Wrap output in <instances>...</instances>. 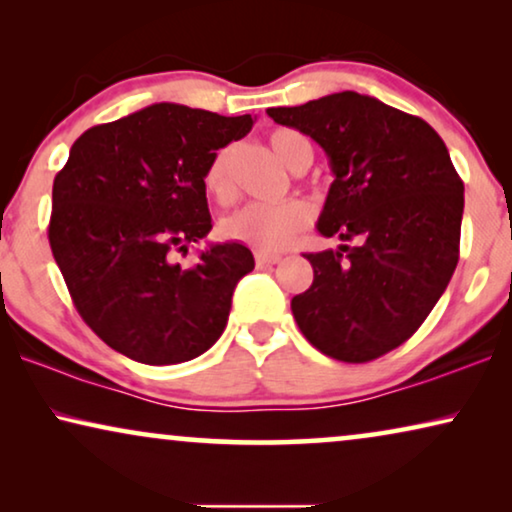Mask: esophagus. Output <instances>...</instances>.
<instances>
[{
  "instance_id": "obj_1",
  "label": "esophagus",
  "mask_w": 512,
  "mask_h": 512,
  "mask_svg": "<svg viewBox=\"0 0 512 512\" xmlns=\"http://www.w3.org/2000/svg\"><path fill=\"white\" fill-rule=\"evenodd\" d=\"M279 261H282V256L279 254H265V251H258L256 254L258 268H268V265H277Z\"/></svg>"
}]
</instances>
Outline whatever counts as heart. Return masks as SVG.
Masks as SVG:
<instances>
[{
    "label": "heart",
    "instance_id": "obj_1",
    "mask_svg": "<svg viewBox=\"0 0 512 512\" xmlns=\"http://www.w3.org/2000/svg\"><path fill=\"white\" fill-rule=\"evenodd\" d=\"M270 146L275 156L293 172L296 167L312 163V146L296 130H275L270 135ZM235 146H223L214 153L207 165L205 186L219 202L235 198ZM312 219L305 202H284V205H247L237 209L223 221V235L228 240L249 244L258 251H279L289 247L300 230L307 228Z\"/></svg>",
    "mask_w": 512,
    "mask_h": 512
}]
</instances>
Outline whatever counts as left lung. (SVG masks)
<instances>
[{
    "instance_id": "left-lung-1",
    "label": "left lung",
    "mask_w": 512,
    "mask_h": 512,
    "mask_svg": "<svg viewBox=\"0 0 512 512\" xmlns=\"http://www.w3.org/2000/svg\"><path fill=\"white\" fill-rule=\"evenodd\" d=\"M268 116L312 137L333 172L317 230L338 251L307 254L314 279L291 300L307 340L331 359L366 363L403 345L459 261L464 184L438 132L354 90Z\"/></svg>"
}]
</instances>
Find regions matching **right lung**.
<instances>
[{
	"label": "right lung",
	"mask_w": 512,
	"mask_h": 512,
	"mask_svg": "<svg viewBox=\"0 0 512 512\" xmlns=\"http://www.w3.org/2000/svg\"><path fill=\"white\" fill-rule=\"evenodd\" d=\"M254 118L160 102L95 125L53 181L48 242L83 321L149 366L191 361L221 338L254 256L209 244L193 268L172 261L212 230L205 172Z\"/></svg>",
	"instance_id": "right-lung-1"
}]
</instances>
